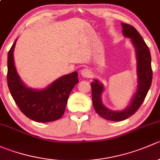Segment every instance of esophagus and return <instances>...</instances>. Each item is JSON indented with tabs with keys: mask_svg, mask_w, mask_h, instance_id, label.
Here are the masks:
<instances>
[{
	"mask_svg": "<svg viewBox=\"0 0 160 160\" xmlns=\"http://www.w3.org/2000/svg\"><path fill=\"white\" fill-rule=\"evenodd\" d=\"M80 73H81L82 77H84V78H89V77H91V76H92L91 70L88 68L82 70L81 71H80Z\"/></svg>",
	"mask_w": 160,
	"mask_h": 160,
	"instance_id": "obj_1",
	"label": "esophagus"
}]
</instances>
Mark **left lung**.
I'll return each instance as SVG.
<instances>
[{
    "label": "left lung",
    "instance_id": "obj_1",
    "mask_svg": "<svg viewBox=\"0 0 160 160\" xmlns=\"http://www.w3.org/2000/svg\"><path fill=\"white\" fill-rule=\"evenodd\" d=\"M122 34L129 38L135 47L136 56L137 86L135 92L131 98L128 105L121 111H113L106 107L102 102V93L104 91V84L97 79H93L90 86L92 89V101L96 112L106 120L120 122L133 115L137 111L146 98L149 91L152 79V70L151 67V54L138 31L133 26L122 23Z\"/></svg>",
    "mask_w": 160,
    "mask_h": 160
}]
</instances>
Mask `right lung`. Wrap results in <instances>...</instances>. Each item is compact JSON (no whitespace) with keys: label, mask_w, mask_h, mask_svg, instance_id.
<instances>
[{"label":"right lung","mask_w":160,"mask_h":160,"mask_svg":"<svg viewBox=\"0 0 160 160\" xmlns=\"http://www.w3.org/2000/svg\"><path fill=\"white\" fill-rule=\"evenodd\" d=\"M14 41L8 55V85L13 99L22 112L35 122H50L60 118L65 111L72 88L78 83L77 71L62 76L42 89L27 86L16 70Z\"/></svg>","instance_id":"add662e5"}]
</instances>
